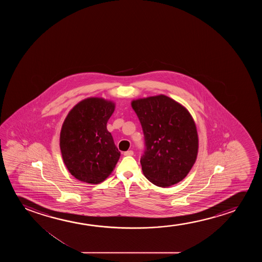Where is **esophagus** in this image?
<instances>
[{"label":"esophagus","instance_id":"1","mask_svg":"<svg viewBox=\"0 0 262 262\" xmlns=\"http://www.w3.org/2000/svg\"><path fill=\"white\" fill-rule=\"evenodd\" d=\"M123 155H124V156H133V150L126 151V152H124V153H123Z\"/></svg>","mask_w":262,"mask_h":262}]
</instances>
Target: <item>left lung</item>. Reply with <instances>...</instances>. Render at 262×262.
Instances as JSON below:
<instances>
[{"mask_svg":"<svg viewBox=\"0 0 262 262\" xmlns=\"http://www.w3.org/2000/svg\"><path fill=\"white\" fill-rule=\"evenodd\" d=\"M143 129L144 176L158 187L172 186L186 177L197 158L199 138L186 108L165 95L132 102Z\"/></svg>","mask_w":262,"mask_h":262,"instance_id":"1","label":"left lung"}]
</instances>
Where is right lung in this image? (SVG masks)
Returning <instances> with one entry per match:
<instances>
[{"instance_id":"obj_1","label":"right lung","mask_w":262,"mask_h":262,"mask_svg":"<svg viewBox=\"0 0 262 262\" xmlns=\"http://www.w3.org/2000/svg\"><path fill=\"white\" fill-rule=\"evenodd\" d=\"M112 101L89 97L69 112L61 126L63 163L76 179L97 184L111 174L121 153L106 128L115 111Z\"/></svg>"}]
</instances>
